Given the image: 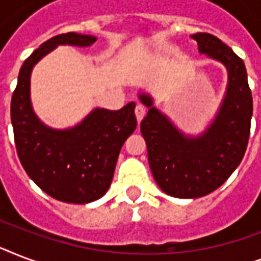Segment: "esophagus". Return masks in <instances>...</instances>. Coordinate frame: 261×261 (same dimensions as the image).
<instances>
[{
    "label": "esophagus",
    "mask_w": 261,
    "mask_h": 261,
    "mask_svg": "<svg viewBox=\"0 0 261 261\" xmlns=\"http://www.w3.org/2000/svg\"><path fill=\"white\" fill-rule=\"evenodd\" d=\"M145 115H146V111L143 108L142 106H137L135 107V118H137V122L141 123L142 122V119L145 118Z\"/></svg>",
    "instance_id": "esophagus-1"
}]
</instances>
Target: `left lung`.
<instances>
[{"label":"left lung","instance_id":"obj_1","mask_svg":"<svg viewBox=\"0 0 261 261\" xmlns=\"http://www.w3.org/2000/svg\"><path fill=\"white\" fill-rule=\"evenodd\" d=\"M199 54L226 67L227 85L214 119L198 135L186 134L154 106L145 90L139 101L147 108L141 123L147 159L155 182L165 194L196 199L222 186L239 167L251 131L252 93L243 59L214 35H191Z\"/></svg>","mask_w":261,"mask_h":261}]
</instances>
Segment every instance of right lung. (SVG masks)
<instances>
[{"instance_id":"obj_1","label":"right lung","mask_w":261,"mask_h":261,"mask_svg":"<svg viewBox=\"0 0 261 261\" xmlns=\"http://www.w3.org/2000/svg\"><path fill=\"white\" fill-rule=\"evenodd\" d=\"M92 35L51 38L22 63L10 102V119L18 159L39 188L57 200L85 204L106 195L123 143L137 128L135 102L122 110L94 108L69 128H53L38 118L31 101V73L58 46L89 47Z\"/></svg>"}]
</instances>
